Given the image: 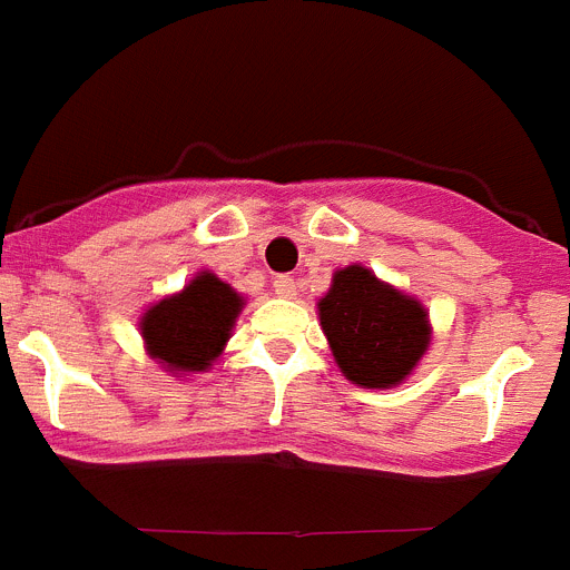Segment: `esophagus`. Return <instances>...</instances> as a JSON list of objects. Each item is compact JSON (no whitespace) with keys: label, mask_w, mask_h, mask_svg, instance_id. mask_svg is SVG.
<instances>
[{"label":"esophagus","mask_w":570,"mask_h":570,"mask_svg":"<svg viewBox=\"0 0 570 570\" xmlns=\"http://www.w3.org/2000/svg\"><path fill=\"white\" fill-rule=\"evenodd\" d=\"M272 286H275V293L281 295V298H295V295H298V284H295L293 275H277L275 281H272Z\"/></svg>","instance_id":"34e87169"}]
</instances>
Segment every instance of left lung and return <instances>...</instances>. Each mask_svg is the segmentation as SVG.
Here are the masks:
<instances>
[{"label":"left lung","instance_id":"left-lung-1","mask_svg":"<svg viewBox=\"0 0 570 570\" xmlns=\"http://www.w3.org/2000/svg\"><path fill=\"white\" fill-rule=\"evenodd\" d=\"M318 315L342 374L365 389L403 382L429 347L423 307L376 281L365 266L333 275L330 293L318 301Z\"/></svg>","mask_w":570,"mask_h":570}]
</instances>
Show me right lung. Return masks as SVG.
Here are the masks:
<instances>
[{
	"label": "right lung",
	"mask_w": 570,
	"mask_h": 570,
	"mask_svg": "<svg viewBox=\"0 0 570 570\" xmlns=\"http://www.w3.org/2000/svg\"><path fill=\"white\" fill-rule=\"evenodd\" d=\"M243 298L217 275H196L179 295L159 301L141 318L147 351L174 371H205L228 342Z\"/></svg>",
	"instance_id": "obj_1"
}]
</instances>
